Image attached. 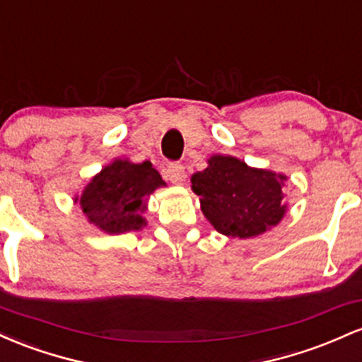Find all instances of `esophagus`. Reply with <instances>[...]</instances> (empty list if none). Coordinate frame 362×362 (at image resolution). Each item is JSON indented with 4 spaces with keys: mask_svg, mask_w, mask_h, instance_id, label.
Masks as SVG:
<instances>
[{
    "mask_svg": "<svg viewBox=\"0 0 362 362\" xmlns=\"http://www.w3.org/2000/svg\"><path fill=\"white\" fill-rule=\"evenodd\" d=\"M165 177H168L173 185H182V181H185L186 177L185 168H182L181 164H169L168 169H165Z\"/></svg>",
    "mask_w": 362,
    "mask_h": 362,
    "instance_id": "esophagus-1",
    "label": "esophagus"
}]
</instances>
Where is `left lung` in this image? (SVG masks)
Segmentation results:
<instances>
[{"label": "left lung", "instance_id": "8db88e82", "mask_svg": "<svg viewBox=\"0 0 362 362\" xmlns=\"http://www.w3.org/2000/svg\"><path fill=\"white\" fill-rule=\"evenodd\" d=\"M206 169L192 176L200 209L217 233L247 239L267 233L284 218L286 174L250 168L233 156L215 153Z\"/></svg>", "mask_w": 362, "mask_h": 362}]
</instances>
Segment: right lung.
Masks as SVG:
<instances>
[{
    "mask_svg": "<svg viewBox=\"0 0 362 362\" xmlns=\"http://www.w3.org/2000/svg\"><path fill=\"white\" fill-rule=\"evenodd\" d=\"M160 186L165 181L152 162L115 159L87 182L75 203H80L88 224L105 234H124L147 226V200Z\"/></svg>",
    "mask_w": 362,
    "mask_h": 362,
    "instance_id": "1",
    "label": "right lung"
}]
</instances>
